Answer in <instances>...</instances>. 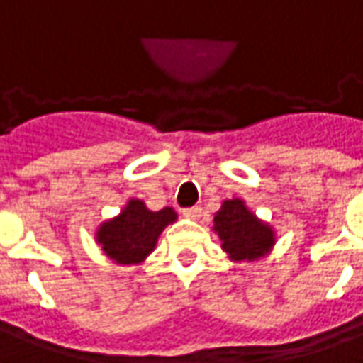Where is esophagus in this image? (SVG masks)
Masks as SVG:
<instances>
[{
  "instance_id": "1",
  "label": "esophagus",
  "mask_w": 363,
  "mask_h": 363,
  "mask_svg": "<svg viewBox=\"0 0 363 363\" xmlns=\"http://www.w3.org/2000/svg\"><path fill=\"white\" fill-rule=\"evenodd\" d=\"M200 213H202V208H200V206H192V208H184V210H182V216L189 218V220H198Z\"/></svg>"
}]
</instances>
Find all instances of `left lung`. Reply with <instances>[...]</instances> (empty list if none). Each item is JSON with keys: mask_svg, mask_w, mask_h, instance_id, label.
<instances>
[{"mask_svg": "<svg viewBox=\"0 0 363 363\" xmlns=\"http://www.w3.org/2000/svg\"><path fill=\"white\" fill-rule=\"evenodd\" d=\"M213 231L220 237L221 249L233 262L262 259L276 241L272 228L260 221L241 198L223 200L213 216Z\"/></svg>", "mask_w": 363, "mask_h": 363, "instance_id": "1", "label": "left lung"}]
</instances>
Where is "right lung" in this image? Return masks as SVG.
<instances>
[{
	"instance_id": "right-lung-1",
	"label": "right lung",
	"mask_w": 363,
	"mask_h": 363,
	"mask_svg": "<svg viewBox=\"0 0 363 363\" xmlns=\"http://www.w3.org/2000/svg\"><path fill=\"white\" fill-rule=\"evenodd\" d=\"M174 220L173 208L151 212L142 200L132 198L116 218L101 223L96 243L116 264H138L155 249L161 231Z\"/></svg>"
}]
</instances>
